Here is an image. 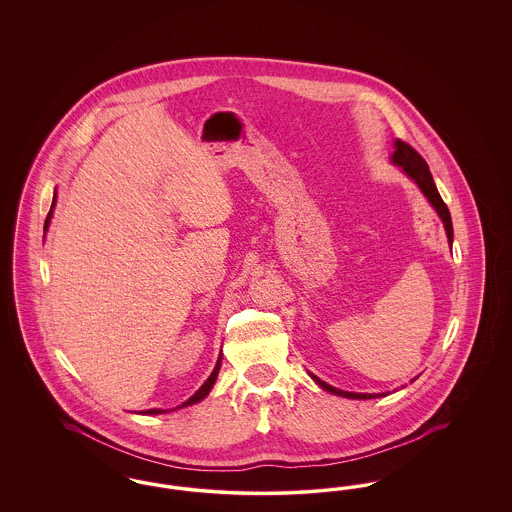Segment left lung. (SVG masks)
<instances>
[{
    "label": "left lung",
    "instance_id": "obj_1",
    "mask_svg": "<svg viewBox=\"0 0 512 512\" xmlns=\"http://www.w3.org/2000/svg\"><path fill=\"white\" fill-rule=\"evenodd\" d=\"M391 161H393V165H399L409 178H413L416 186L420 188V192L428 197L432 207L438 211L439 219L443 220V226H445V232H447V242L453 244L451 215H449V209H447V205L443 203V199L439 195L438 188L434 184V178H432V172L428 169L426 161L414 151L413 147L401 142V140L395 142V151L391 155ZM311 378L317 382L322 390L330 391V393L340 395V397H349V399H376V397L388 395V393H353V391L338 390V388H332L330 384L322 382L315 374H311Z\"/></svg>",
    "mask_w": 512,
    "mask_h": 512
}]
</instances>
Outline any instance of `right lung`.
<instances>
[{
  "label": "right lung",
  "mask_w": 512,
  "mask_h": 512,
  "mask_svg": "<svg viewBox=\"0 0 512 512\" xmlns=\"http://www.w3.org/2000/svg\"><path fill=\"white\" fill-rule=\"evenodd\" d=\"M53 207H55V195H53V201H51V209H49L48 213V219H46V224H44V230H48L49 226V220H51V215H53ZM220 359L222 357H219V361H217V365H215V368H213V372H211V376L205 380V384L199 388V390L195 391L194 395L186 401V403H182L180 407H176V409H182V407H188V405H194V403H199L203 397H207L209 395V391H211V388L215 386V380H217V376H219V370H220ZM161 413H167V411H163V409H149V411H144L142 414H161Z\"/></svg>",
  "instance_id": "add662e5"
}]
</instances>
